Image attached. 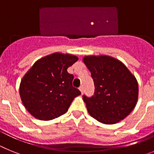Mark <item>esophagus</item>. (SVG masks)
<instances>
[{"mask_svg": "<svg viewBox=\"0 0 154 154\" xmlns=\"http://www.w3.org/2000/svg\"><path fill=\"white\" fill-rule=\"evenodd\" d=\"M79 90H80V92H82V93H83L84 89H83V86H82H82H80V87H79Z\"/></svg>", "mask_w": 154, "mask_h": 154, "instance_id": "esophagus-1", "label": "esophagus"}]
</instances>
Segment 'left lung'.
I'll return each instance as SVG.
<instances>
[{
  "mask_svg": "<svg viewBox=\"0 0 154 154\" xmlns=\"http://www.w3.org/2000/svg\"><path fill=\"white\" fill-rule=\"evenodd\" d=\"M83 62L95 85L92 97L83 96L89 115L104 124H114L127 116L138 99V82L126 65L108 55L85 56Z\"/></svg>",
  "mask_w": 154,
  "mask_h": 154,
  "instance_id": "left-lung-1",
  "label": "left lung"
}]
</instances>
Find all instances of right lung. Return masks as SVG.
Here are the masks:
<instances>
[{"instance_id":"obj_1","label":"right lung","mask_w":154,"mask_h":154,"mask_svg":"<svg viewBox=\"0 0 154 154\" xmlns=\"http://www.w3.org/2000/svg\"><path fill=\"white\" fill-rule=\"evenodd\" d=\"M70 54L55 52L35 62L21 81L19 92L23 105L40 120H51L67 112L81 92L72 86L74 76L67 69L78 61Z\"/></svg>"}]
</instances>
